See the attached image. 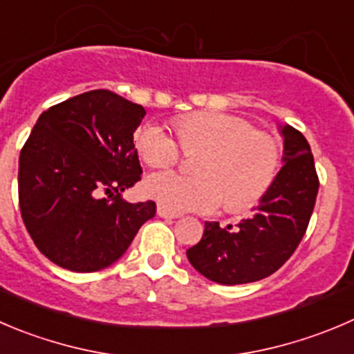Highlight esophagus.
Masks as SVG:
<instances>
[{
    "instance_id": "obj_1",
    "label": "esophagus",
    "mask_w": 354,
    "mask_h": 354,
    "mask_svg": "<svg viewBox=\"0 0 354 354\" xmlns=\"http://www.w3.org/2000/svg\"><path fill=\"white\" fill-rule=\"evenodd\" d=\"M158 215L160 217H165V218H177L180 217V214H177V212H170L168 208L161 207V205H158Z\"/></svg>"
}]
</instances>
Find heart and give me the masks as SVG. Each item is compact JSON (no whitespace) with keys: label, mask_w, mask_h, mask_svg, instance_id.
<instances>
[{"label":"heart","mask_w":354,"mask_h":354,"mask_svg":"<svg viewBox=\"0 0 354 354\" xmlns=\"http://www.w3.org/2000/svg\"><path fill=\"white\" fill-rule=\"evenodd\" d=\"M186 153H205L196 165L200 177L160 171L146 180V193L170 212H215L225 201L233 212L254 207L274 183L280 142L255 130L250 121L225 113H193L175 123ZM140 158L167 168L180 158V146L165 127L147 123L136 133Z\"/></svg>","instance_id":"1"}]
</instances>
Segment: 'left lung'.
Segmentation results:
<instances>
[{"label":"left lung","instance_id":"obj_1","mask_svg":"<svg viewBox=\"0 0 354 354\" xmlns=\"http://www.w3.org/2000/svg\"><path fill=\"white\" fill-rule=\"evenodd\" d=\"M280 133L283 167L250 217L225 227L205 222L201 240L186 252L191 266L215 283H252L272 274L308 230L319 187L311 147L290 124Z\"/></svg>","mask_w":354,"mask_h":354}]
</instances>
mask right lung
<instances>
[{"label": "right lung", "mask_w": 354, "mask_h": 354, "mask_svg": "<svg viewBox=\"0 0 354 354\" xmlns=\"http://www.w3.org/2000/svg\"><path fill=\"white\" fill-rule=\"evenodd\" d=\"M146 109L92 90L46 109L19 158V205L45 257L76 272L107 268L156 214L121 193L140 180L133 132Z\"/></svg>", "instance_id": "add662e5"}]
</instances>
